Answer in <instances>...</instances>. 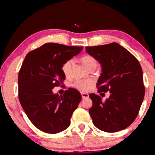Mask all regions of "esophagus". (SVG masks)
<instances>
[{
  "label": "esophagus",
  "instance_id": "34e87169",
  "mask_svg": "<svg viewBox=\"0 0 155 155\" xmlns=\"http://www.w3.org/2000/svg\"><path fill=\"white\" fill-rule=\"evenodd\" d=\"M81 96H82L83 99H86V98L89 97V94H86V93H81Z\"/></svg>",
  "mask_w": 155,
  "mask_h": 155
}]
</instances>
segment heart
<instances>
[{
    "label": "heart",
    "instance_id": "obj_1",
    "mask_svg": "<svg viewBox=\"0 0 155 155\" xmlns=\"http://www.w3.org/2000/svg\"><path fill=\"white\" fill-rule=\"evenodd\" d=\"M81 61H82L84 66L87 68H89L90 66L93 65H97V61L95 59V58L89 55L83 56L81 58ZM72 62L73 60L70 59V60H68L66 61H64L62 66H61V71H62L63 74L66 77H68L70 74V68H71ZM93 84H94V81H93V80L90 79V78H87V79H78L75 81L73 83L72 86L81 91H87L91 89Z\"/></svg>",
    "mask_w": 155,
    "mask_h": 155
}]
</instances>
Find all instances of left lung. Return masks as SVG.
I'll return each instance as SVG.
<instances>
[{
  "label": "left lung",
  "instance_id": "left-lung-1",
  "mask_svg": "<svg viewBox=\"0 0 155 155\" xmlns=\"http://www.w3.org/2000/svg\"><path fill=\"white\" fill-rule=\"evenodd\" d=\"M85 49L102 65L98 92H110L105 102L100 95L89 94L93 106L89 112L93 123L108 133L125 129L136 119L144 100L142 67L135 56L117 43Z\"/></svg>",
  "mask_w": 155,
  "mask_h": 155
}]
</instances>
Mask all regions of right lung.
Returning a JSON list of instances; mask_svg holds the SVG:
<instances>
[{"label": "right lung", "mask_w": 155, "mask_h": 155, "mask_svg": "<svg viewBox=\"0 0 155 155\" xmlns=\"http://www.w3.org/2000/svg\"><path fill=\"white\" fill-rule=\"evenodd\" d=\"M83 48L49 43L25 58L18 74L19 100L30 121L41 131L57 134L69 127L81 95L73 88L66 90L63 95L54 94L52 89L65 79L63 63Z\"/></svg>", "instance_id": "right-lung-1"}]
</instances>
